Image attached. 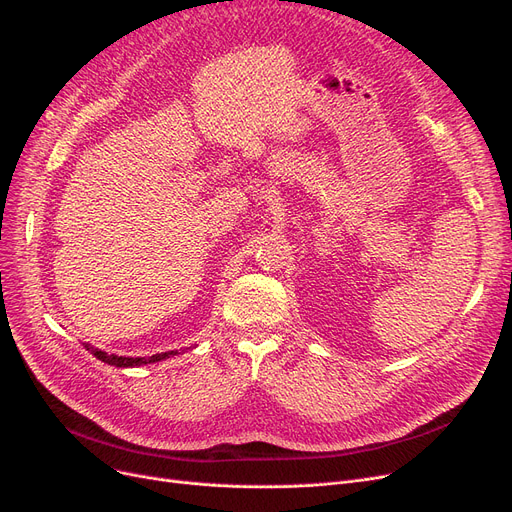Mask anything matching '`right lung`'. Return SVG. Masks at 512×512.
<instances>
[{
    "mask_svg": "<svg viewBox=\"0 0 512 512\" xmlns=\"http://www.w3.org/2000/svg\"><path fill=\"white\" fill-rule=\"evenodd\" d=\"M87 351H91V355H95L99 361L107 363V365H116V367H139V365H147V363H155L161 359H168L172 355H176V351H168L161 355H153V357H118V355H107L105 351H99V348H93L91 344H85Z\"/></svg>",
    "mask_w": 512,
    "mask_h": 512,
    "instance_id": "right-lung-1",
    "label": "right lung"
}]
</instances>
